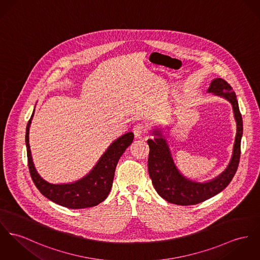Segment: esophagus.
<instances>
[{"label":"esophagus","mask_w":260,"mask_h":260,"mask_svg":"<svg viewBox=\"0 0 260 260\" xmlns=\"http://www.w3.org/2000/svg\"><path fill=\"white\" fill-rule=\"evenodd\" d=\"M133 132H134V135L136 138H140L145 133H147V126L144 122H139L134 126Z\"/></svg>","instance_id":"obj_1"}]
</instances>
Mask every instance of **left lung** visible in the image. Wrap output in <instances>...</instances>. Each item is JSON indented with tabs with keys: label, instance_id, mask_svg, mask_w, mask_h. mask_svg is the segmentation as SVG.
<instances>
[{
	"label": "left lung",
	"instance_id": "left-lung-1",
	"mask_svg": "<svg viewBox=\"0 0 260 260\" xmlns=\"http://www.w3.org/2000/svg\"><path fill=\"white\" fill-rule=\"evenodd\" d=\"M209 92L222 96L232 103L238 124L233 158L228 169L217 179L201 184L184 178L176 169L167 143L161 138L159 133H154V135L159 136V138L147 140L149 145L148 172L152 184L159 196L175 205H196L219 194L231 183L240 164V142L243 127L236 93L233 91L232 86L221 78L215 79L212 82Z\"/></svg>",
	"mask_w": 260,
	"mask_h": 260
}]
</instances>
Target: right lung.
<instances>
[{"mask_svg":"<svg viewBox=\"0 0 260 260\" xmlns=\"http://www.w3.org/2000/svg\"><path fill=\"white\" fill-rule=\"evenodd\" d=\"M32 116L26 124L25 144L29 173L40 193L47 199L69 209L90 208L105 200L111 191L118 161L124 150L133 143L134 134L127 133L114 141L86 177L71 184L55 185L42 179L32 163L28 143V132Z\"/></svg>","mask_w":260,"mask_h":260,"instance_id":"obj_1","label":"right lung"}]
</instances>
